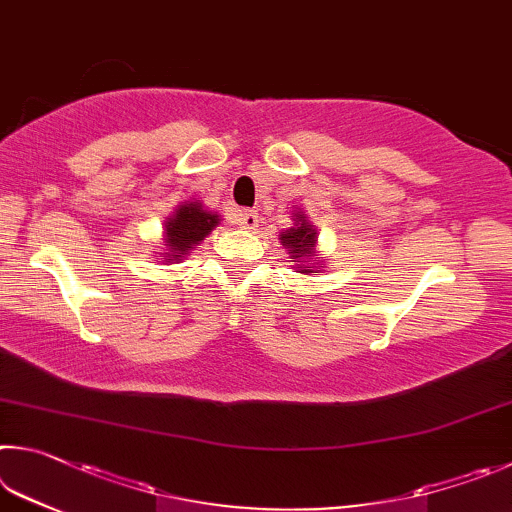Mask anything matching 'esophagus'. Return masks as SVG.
Here are the masks:
<instances>
[{
    "instance_id": "1",
    "label": "esophagus",
    "mask_w": 512,
    "mask_h": 512,
    "mask_svg": "<svg viewBox=\"0 0 512 512\" xmlns=\"http://www.w3.org/2000/svg\"><path fill=\"white\" fill-rule=\"evenodd\" d=\"M236 222L240 224V229L254 231V229H258V222H261V218H258L256 211H240Z\"/></svg>"
}]
</instances>
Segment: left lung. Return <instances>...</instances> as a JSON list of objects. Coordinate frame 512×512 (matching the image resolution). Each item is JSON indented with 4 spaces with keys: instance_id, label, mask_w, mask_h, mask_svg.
<instances>
[{
    "instance_id": "obj_1",
    "label": "left lung",
    "mask_w": 512,
    "mask_h": 512,
    "mask_svg": "<svg viewBox=\"0 0 512 512\" xmlns=\"http://www.w3.org/2000/svg\"><path fill=\"white\" fill-rule=\"evenodd\" d=\"M294 227L281 231V245L288 249V254L294 263V270L299 274H315L321 272L326 258H319V261H312V258L319 256L317 254V229L306 218V211H294L292 213Z\"/></svg>"
}]
</instances>
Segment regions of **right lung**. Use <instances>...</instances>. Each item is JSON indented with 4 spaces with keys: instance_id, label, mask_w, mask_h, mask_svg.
<instances>
[{
    "instance_id": "add662e5",
    "label": "right lung",
    "mask_w": 512,
    "mask_h": 512,
    "mask_svg": "<svg viewBox=\"0 0 512 512\" xmlns=\"http://www.w3.org/2000/svg\"><path fill=\"white\" fill-rule=\"evenodd\" d=\"M218 224L220 215L204 209L200 200H186L177 204V209L164 222V238H161L166 245V249L161 251L164 263H182L184 256L191 254V249L200 245Z\"/></svg>"
}]
</instances>
